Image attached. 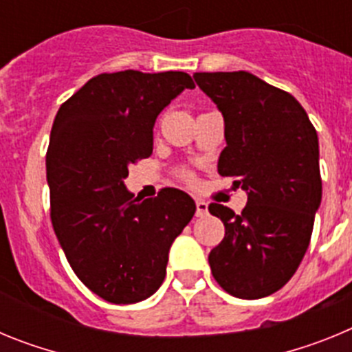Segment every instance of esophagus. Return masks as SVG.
I'll return each mask as SVG.
<instances>
[{
	"mask_svg": "<svg viewBox=\"0 0 352 352\" xmlns=\"http://www.w3.org/2000/svg\"><path fill=\"white\" fill-rule=\"evenodd\" d=\"M208 214V204L204 201H195V217H204Z\"/></svg>",
	"mask_w": 352,
	"mask_h": 352,
	"instance_id": "obj_1",
	"label": "esophagus"
}]
</instances>
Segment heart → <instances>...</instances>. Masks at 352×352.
<instances>
[{
	"label": "heart",
	"instance_id": "1",
	"mask_svg": "<svg viewBox=\"0 0 352 352\" xmlns=\"http://www.w3.org/2000/svg\"><path fill=\"white\" fill-rule=\"evenodd\" d=\"M178 174L183 182H194V174H192L188 169H182Z\"/></svg>",
	"mask_w": 352,
	"mask_h": 352
}]
</instances>
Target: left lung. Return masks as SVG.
I'll list each match as a JSON object with an SVG mask.
<instances>
[{
  "mask_svg": "<svg viewBox=\"0 0 352 352\" xmlns=\"http://www.w3.org/2000/svg\"><path fill=\"white\" fill-rule=\"evenodd\" d=\"M194 79L226 121L219 174L248 194L239 214L208 206L226 227L208 256L211 273L231 296L259 300L291 280L309 248L322 195L317 132L291 93L248 72H195Z\"/></svg>",
  "mask_w": 352,
  "mask_h": 352,
  "instance_id": "obj_1",
  "label": "left lung"
}]
</instances>
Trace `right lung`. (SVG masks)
I'll use <instances>...</instances> for the list:
<instances>
[{
    "label": "right lung",
    "mask_w": 352,
    "mask_h": 352,
    "mask_svg": "<svg viewBox=\"0 0 352 352\" xmlns=\"http://www.w3.org/2000/svg\"><path fill=\"white\" fill-rule=\"evenodd\" d=\"M186 88L195 84L185 72L100 74L61 104L52 123V227L79 280L109 303H138L160 287L170 245L195 213L185 192L164 188L142 201L123 183L153 151L162 109Z\"/></svg>",
    "instance_id": "add662e5"
}]
</instances>
